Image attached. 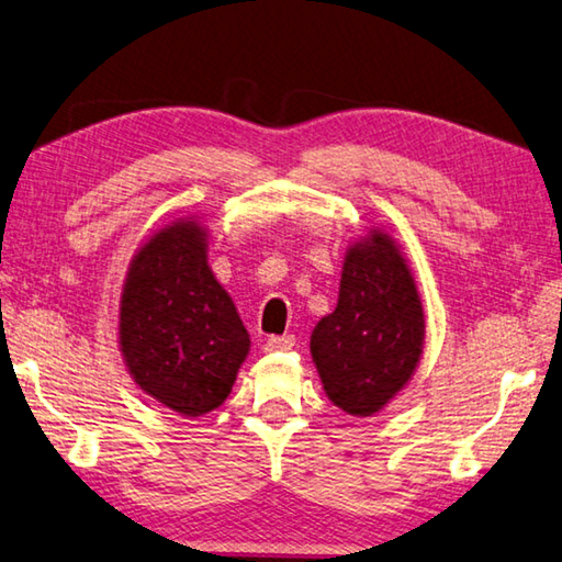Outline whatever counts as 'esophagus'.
<instances>
[{
	"instance_id": "34e87169",
	"label": "esophagus",
	"mask_w": 562,
	"mask_h": 562,
	"mask_svg": "<svg viewBox=\"0 0 562 562\" xmlns=\"http://www.w3.org/2000/svg\"><path fill=\"white\" fill-rule=\"evenodd\" d=\"M293 346H296V338H293V336H271L269 340H266L263 350H269V352H276V350H291Z\"/></svg>"
}]
</instances>
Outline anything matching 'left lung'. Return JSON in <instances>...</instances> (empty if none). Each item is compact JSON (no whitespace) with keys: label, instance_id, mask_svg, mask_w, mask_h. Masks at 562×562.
<instances>
[{"label":"left lung","instance_id":"8db88e82","mask_svg":"<svg viewBox=\"0 0 562 562\" xmlns=\"http://www.w3.org/2000/svg\"><path fill=\"white\" fill-rule=\"evenodd\" d=\"M425 348V308L405 254L380 226L348 246L338 306L311 333V356L333 405L372 417L395 400Z\"/></svg>","mask_w":562,"mask_h":562}]
</instances>
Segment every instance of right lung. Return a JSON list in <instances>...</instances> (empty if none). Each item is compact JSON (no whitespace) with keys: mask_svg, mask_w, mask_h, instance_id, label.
Returning <instances> with one entry per match:
<instances>
[{"mask_svg":"<svg viewBox=\"0 0 562 562\" xmlns=\"http://www.w3.org/2000/svg\"><path fill=\"white\" fill-rule=\"evenodd\" d=\"M210 234L196 216L157 229L127 263L117 346L145 395L182 417L229 397L251 340L206 261Z\"/></svg>","mask_w":562,"mask_h":562,"instance_id":"obj_1","label":"right lung"}]
</instances>
